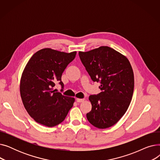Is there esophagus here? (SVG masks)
Instances as JSON below:
<instances>
[{"label":"esophagus","mask_w":160,"mask_h":160,"mask_svg":"<svg viewBox=\"0 0 160 160\" xmlns=\"http://www.w3.org/2000/svg\"><path fill=\"white\" fill-rule=\"evenodd\" d=\"M76 100H77V102H82L85 100L84 98H77Z\"/></svg>","instance_id":"34e87169"}]
</instances>
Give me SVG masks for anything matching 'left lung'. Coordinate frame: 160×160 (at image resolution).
Here are the masks:
<instances>
[{
  "mask_svg": "<svg viewBox=\"0 0 160 160\" xmlns=\"http://www.w3.org/2000/svg\"><path fill=\"white\" fill-rule=\"evenodd\" d=\"M82 63L93 82L100 83V93L90 95L92 108L86 114L94 127L104 129L118 122L132 100L134 77L128 58L107 46L79 52Z\"/></svg>",
  "mask_w": 160,
  "mask_h": 160,
  "instance_id": "8db88e82",
  "label": "left lung"
}]
</instances>
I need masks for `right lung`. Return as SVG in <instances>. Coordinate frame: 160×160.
<instances>
[{"mask_svg":"<svg viewBox=\"0 0 160 160\" xmlns=\"http://www.w3.org/2000/svg\"><path fill=\"white\" fill-rule=\"evenodd\" d=\"M77 52L66 53L43 48L33 54L22 72L20 93L23 105L36 122L52 127L63 122L74 98L54 89L58 82L63 88L62 75Z\"/></svg>","mask_w":160,"mask_h":160,"instance_id":"add662e5","label":"right lung"}]
</instances>
